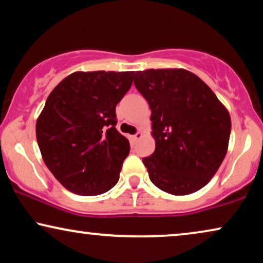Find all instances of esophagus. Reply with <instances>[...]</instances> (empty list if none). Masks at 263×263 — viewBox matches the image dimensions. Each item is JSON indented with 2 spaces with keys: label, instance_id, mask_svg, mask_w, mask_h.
<instances>
[{
  "label": "esophagus",
  "instance_id": "34e87169",
  "mask_svg": "<svg viewBox=\"0 0 263 263\" xmlns=\"http://www.w3.org/2000/svg\"><path fill=\"white\" fill-rule=\"evenodd\" d=\"M143 137V132L142 131H138L137 134L134 135V136H129V139H131L132 142H137L138 139H141Z\"/></svg>",
  "mask_w": 263,
  "mask_h": 263
}]
</instances>
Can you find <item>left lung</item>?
Instances as JSON below:
<instances>
[{
  "label": "left lung",
  "instance_id": "left-lung-1",
  "mask_svg": "<svg viewBox=\"0 0 263 263\" xmlns=\"http://www.w3.org/2000/svg\"><path fill=\"white\" fill-rule=\"evenodd\" d=\"M135 85L152 109L155 152L143 159L152 183L176 196L201 190L226 156L229 110L207 84L183 68L138 71Z\"/></svg>",
  "mask_w": 263,
  "mask_h": 263
}]
</instances>
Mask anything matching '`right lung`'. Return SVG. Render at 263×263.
I'll list each match as a JSON object with an SVG mask.
<instances>
[{
	"mask_svg": "<svg viewBox=\"0 0 263 263\" xmlns=\"http://www.w3.org/2000/svg\"><path fill=\"white\" fill-rule=\"evenodd\" d=\"M135 72H74L48 96L36 122L49 171L73 194L96 196L118 183L129 142L115 128V107Z\"/></svg>",
	"mask_w": 263,
	"mask_h": 263,
	"instance_id": "add662e5",
	"label": "right lung"
}]
</instances>
